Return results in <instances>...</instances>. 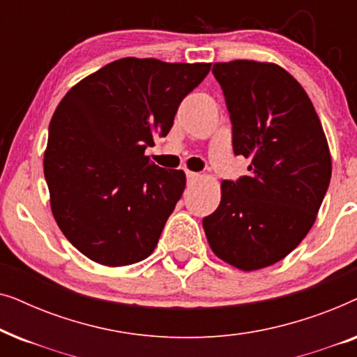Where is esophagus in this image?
Instances as JSON below:
<instances>
[{"instance_id": "1", "label": "esophagus", "mask_w": 357, "mask_h": 357, "mask_svg": "<svg viewBox=\"0 0 357 357\" xmlns=\"http://www.w3.org/2000/svg\"><path fill=\"white\" fill-rule=\"evenodd\" d=\"M187 178H188V182H197V180L202 178V175L197 172H187Z\"/></svg>"}]
</instances>
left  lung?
I'll use <instances>...</instances> for the list:
<instances>
[{"label":"left lung","mask_w":357,"mask_h":357,"mask_svg":"<svg viewBox=\"0 0 357 357\" xmlns=\"http://www.w3.org/2000/svg\"><path fill=\"white\" fill-rule=\"evenodd\" d=\"M232 121L234 153L250 174L221 183L203 219L214 255L242 271L289 255L314 226L331 178V155L314 104L275 63H214Z\"/></svg>","instance_id":"8db88e82"}]
</instances>
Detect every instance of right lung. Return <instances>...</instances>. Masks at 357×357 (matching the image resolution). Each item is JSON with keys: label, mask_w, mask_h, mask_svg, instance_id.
Instances as JSON below:
<instances>
[{"label": "right lung", "mask_w": 357, "mask_h": 357, "mask_svg": "<svg viewBox=\"0 0 357 357\" xmlns=\"http://www.w3.org/2000/svg\"><path fill=\"white\" fill-rule=\"evenodd\" d=\"M209 70L211 63L121 58L58 104L43 174L58 227L89 260L126 266L154 252L187 177L144 151L169 133L180 102Z\"/></svg>", "instance_id": "right-lung-1"}]
</instances>
